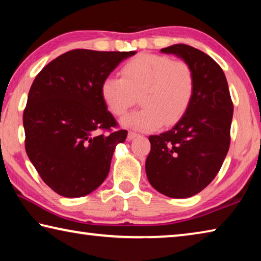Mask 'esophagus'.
Listing matches in <instances>:
<instances>
[{"mask_svg": "<svg viewBox=\"0 0 261 261\" xmlns=\"http://www.w3.org/2000/svg\"><path fill=\"white\" fill-rule=\"evenodd\" d=\"M139 135L138 134H136V132H134V131H129V134H127V139L129 140H132V139H135V138H137V137H138Z\"/></svg>", "mask_w": 261, "mask_h": 261, "instance_id": "obj_1", "label": "esophagus"}]
</instances>
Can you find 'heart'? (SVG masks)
<instances>
[{"instance_id": "b5f03b06", "label": "heart", "mask_w": 261, "mask_h": 261, "mask_svg": "<svg viewBox=\"0 0 261 261\" xmlns=\"http://www.w3.org/2000/svg\"><path fill=\"white\" fill-rule=\"evenodd\" d=\"M122 78L108 76L101 96L115 116H124L138 102L143 108L122 121L125 126L152 131L171 125L187 112L194 93V76L184 61L169 56L139 54L123 65Z\"/></svg>"}]
</instances>
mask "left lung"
I'll list each match as a JSON object with an SVG mask.
<instances>
[{
  "label": "left lung",
  "mask_w": 261,
  "mask_h": 261,
  "mask_svg": "<svg viewBox=\"0 0 261 261\" xmlns=\"http://www.w3.org/2000/svg\"><path fill=\"white\" fill-rule=\"evenodd\" d=\"M161 51L175 54L191 67L194 93L173 129L148 137L151 152L145 168L156 191L189 198L204 190L222 166L230 146L233 106L226 76L212 57L183 43Z\"/></svg>",
  "instance_id": "1"
}]
</instances>
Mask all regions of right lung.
I'll return each instance as SVG.
<instances>
[{
  "mask_svg": "<svg viewBox=\"0 0 261 261\" xmlns=\"http://www.w3.org/2000/svg\"><path fill=\"white\" fill-rule=\"evenodd\" d=\"M136 51L73 49L35 77L23 114L25 149L43 182L67 198L94 191L108 176L126 130L107 110L101 84Z\"/></svg>",
  "mask_w": 261,
  "mask_h": 261,
  "instance_id": "add662e5",
  "label": "right lung"
}]
</instances>
